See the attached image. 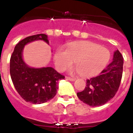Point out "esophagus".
<instances>
[{
	"label": "esophagus",
	"instance_id": "obj_1",
	"mask_svg": "<svg viewBox=\"0 0 133 133\" xmlns=\"http://www.w3.org/2000/svg\"><path fill=\"white\" fill-rule=\"evenodd\" d=\"M65 78L66 80H69V81H75V78H71V77H66Z\"/></svg>",
	"mask_w": 133,
	"mask_h": 133
}]
</instances>
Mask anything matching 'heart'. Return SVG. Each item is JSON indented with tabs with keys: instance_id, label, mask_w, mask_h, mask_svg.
I'll return each instance as SVG.
<instances>
[{
	"instance_id": "obj_1",
	"label": "heart",
	"mask_w": 133,
	"mask_h": 133,
	"mask_svg": "<svg viewBox=\"0 0 133 133\" xmlns=\"http://www.w3.org/2000/svg\"><path fill=\"white\" fill-rule=\"evenodd\" d=\"M110 58L109 49L90 41L70 43L66 49L58 48L54 55L58 70H65L75 61L78 73L83 77H91L101 72Z\"/></svg>"
}]
</instances>
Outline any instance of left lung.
<instances>
[{
    "label": "left lung",
    "mask_w": 133,
    "mask_h": 133,
    "mask_svg": "<svg viewBox=\"0 0 133 133\" xmlns=\"http://www.w3.org/2000/svg\"><path fill=\"white\" fill-rule=\"evenodd\" d=\"M123 70V57L118 50L113 61L99 75L87 80L84 90L77 92L81 101L90 107L103 105L115 97L119 88Z\"/></svg>",
    "instance_id": "1"
}]
</instances>
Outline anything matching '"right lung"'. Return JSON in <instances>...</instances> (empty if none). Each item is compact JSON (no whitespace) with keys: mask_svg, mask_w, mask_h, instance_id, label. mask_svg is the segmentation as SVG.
<instances>
[{"mask_svg":"<svg viewBox=\"0 0 133 133\" xmlns=\"http://www.w3.org/2000/svg\"><path fill=\"white\" fill-rule=\"evenodd\" d=\"M43 40L49 44L44 34L28 36L15 47L10 60V73L15 88L23 99L32 104H41L52 99L57 92L58 82L64 78L52 67H29L23 60L24 45L32 41Z\"/></svg>","mask_w":133,"mask_h":133,"instance_id":"right-lung-1","label":"right lung"}]
</instances>
